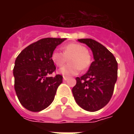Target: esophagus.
<instances>
[{
	"label": "esophagus",
	"mask_w": 134,
	"mask_h": 134,
	"mask_svg": "<svg viewBox=\"0 0 134 134\" xmlns=\"http://www.w3.org/2000/svg\"><path fill=\"white\" fill-rule=\"evenodd\" d=\"M68 78H69V77H65V76H64V77H63V79H64V80H68Z\"/></svg>",
	"instance_id": "esophagus-1"
}]
</instances>
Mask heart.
<instances>
[{"mask_svg":"<svg viewBox=\"0 0 134 134\" xmlns=\"http://www.w3.org/2000/svg\"><path fill=\"white\" fill-rule=\"evenodd\" d=\"M63 53L54 50L52 54V60L56 66H63L69 59L70 63L60 68L58 72L62 75L70 77L78 74L80 70L89 68L92 63V58L86 47L82 44L71 43L62 48Z\"/></svg>","mask_w":134,"mask_h":134,"instance_id":"b5f03b06","label":"heart"}]
</instances>
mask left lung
<instances>
[{"label":"left lung","mask_w":134,"mask_h":134,"mask_svg":"<svg viewBox=\"0 0 134 134\" xmlns=\"http://www.w3.org/2000/svg\"><path fill=\"white\" fill-rule=\"evenodd\" d=\"M90 47L94 61L84 75L77 77L73 87L74 98L79 106L95 112L108 103L118 77V63L115 57L103 45L92 38L78 39Z\"/></svg>","instance_id":"8db88e82"}]
</instances>
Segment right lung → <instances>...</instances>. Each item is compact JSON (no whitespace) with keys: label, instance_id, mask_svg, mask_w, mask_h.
Wrapping results in <instances>:
<instances>
[{"label":"right lung","instance_id":"obj_1","mask_svg":"<svg viewBox=\"0 0 134 134\" xmlns=\"http://www.w3.org/2000/svg\"><path fill=\"white\" fill-rule=\"evenodd\" d=\"M67 38H44L22 50L13 67L14 88L25 108L38 112L47 108L54 99L62 76L49 77L56 70L52 54Z\"/></svg>","mask_w":134,"mask_h":134}]
</instances>
